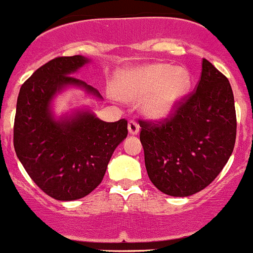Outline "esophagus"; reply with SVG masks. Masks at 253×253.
Instances as JSON below:
<instances>
[{"label": "esophagus", "instance_id": "obj_1", "mask_svg": "<svg viewBox=\"0 0 253 253\" xmlns=\"http://www.w3.org/2000/svg\"><path fill=\"white\" fill-rule=\"evenodd\" d=\"M127 130H129L130 135H137L139 134L140 126L135 121H130L129 123H127Z\"/></svg>", "mask_w": 253, "mask_h": 253}]
</instances>
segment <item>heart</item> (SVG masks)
Returning a JSON list of instances; mask_svg holds the SVG:
<instances>
[{"mask_svg": "<svg viewBox=\"0 0 253 253\" xmlns=\"http://www.w3.org/2000/svg\"><path fill=\"white\" fill-rule=\"evenodd\" d=\"M191 86L188 70L156 62L119 74L116 94L123 101L147 97L144 113L151 119H165L176 111Z\"/></svg>", "mask_w": 253, "mask_h": 253, "instance_id": "1", "label": "heart"}]
</instances>
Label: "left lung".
I'll return each mask as SVG.
<instances>
[{"instance_id":"left-lung-1","label":"left lung","mask_w":253,"mask_h":253,"mask_svg":"<svg viewBox=\"0 0 253 253\" xmlns=\"http://www.w3.org/2000/svg\"><path fill=\"white\" fill-rule=\"evenodd\" d=\"M140 141L150 181L172 197L201 192L221 172L236 139V112L229 80L202 61L197 91L160 124L140 121Z\"/></svg>"}]
</instances>
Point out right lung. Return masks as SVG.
Wrapping results in <instances>:
<instances>
[{
  "mask_svg": "<svg viewBox=\"0 0 253 253\" xmlns=\"http://www.w3.org/2000/svg\"><path fill=\"white\" fill-rule=\"evenodd\" d=\"M89 61L82 55L50 60L22 84L17 99V157L34 183L57 201H76L91 193L127 135L126 119L107 123L86 108L54 114L55 97L69 87L102 99L96 88L72 76Z\"/></svg>",
  "mask_w": 253,
  "mask_h": 253,
  "instance_id": "right-lung-1",
  "label": "right lung"
}]
</instances>
